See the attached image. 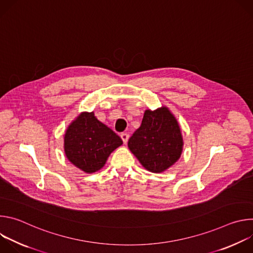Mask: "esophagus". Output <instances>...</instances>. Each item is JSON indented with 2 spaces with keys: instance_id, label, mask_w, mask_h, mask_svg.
<instances>
[{
  "instance_id": "obj_1",
  "label": "esophagus",
  "mask_w": 253,
  "mask_h": 253,
  "mask_svg": "<svg viewBox=\"0 0 253 253\" xmlns=\"http://www.w3.org/2000/svg\"><path fill=\"white\" fill-rule=\"evenodd\" d=\"M120 137H121V139H122L123 143H124V144H126V143H127V141H128V139H129V135H128L127 133H122V134L120 135Z\"/></svg>"
}]
</instances>
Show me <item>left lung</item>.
Segmentation results:
<instances>
[{"mask_svg": "<svg viewBox=\"0 0 253 253\" xmlns=\"http://www.w3.org/2000/svg\"><path fill=\"white\" fill-rule=\"evenodd\" d=\"M183 145L179 123L166 106L145 110L140 127L128 141L130 151L153 173L164 172L174 165L181 157Z\"/></svg>", "mask_w": 253, "mask_h": 253, "instance_id": "left-lung-1", "label": "left lung"}]
</instances>
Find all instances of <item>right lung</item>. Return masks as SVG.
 <instances>
[{
    "mask_svg": "<svg viewBox=\"0 0 253 253\" xmlns=\"http://www.w3.org/2000/svg\"><path fill=\"white\" fill-rule=\"evenodd\" d=\"M122 144V139L100 122L94 112H81L64 135L67 159L85 173L102 169L108 157Z\"/></svg>",
    "mask_w": 253,
    "mask_h": 253,
    "instance_id": "right-lung-1",
    "label": "right lung"
}]
</instances>
